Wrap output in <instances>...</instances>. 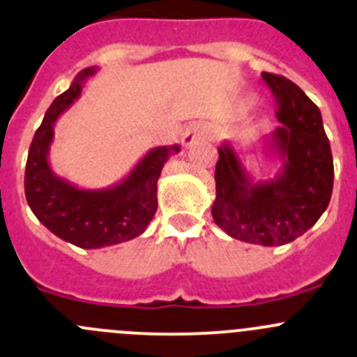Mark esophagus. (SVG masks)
<instances>
[{"instance_id": "1", "label": "esophagus", "mask_w": 357, "mask_h": 357, "mask_svg": "<svg viewBox=\"0 0 357 357\" xmlns=\"http://www.w3.org/2000/svg\"><path fill=\"white\" fill-rule=\"evenodd\" d=\"M207 136H209V129H207L206 123H200V122L190 123V126L186 127L185 132H183L181 143H183V146L188 148V146H192L195 141L204 139V137H207Z\"/></svg>"}]
</instances>
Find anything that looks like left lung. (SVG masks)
<instances>
[{
  "label": "left lung",
  "instance_id": "left-lung-1",
  "mask_svg": "<svg viewBox=\"0 0 357 357\" xmlns=\"http://www.w3.org/2000/svg\"><path fill=\"white\" fill-rule=\"evenodd\" d=\"M278 98L281 126L266 137L278 162L271 179H255L235 148H218L216 200L211 213L225 234L258 245L293 242L316 225L333 192V157L319 108L284 76L263 73Z\"/></svg>",
  "mask_w": 357,
  "mask_h": 357
}]
</instances>
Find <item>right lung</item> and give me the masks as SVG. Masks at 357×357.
<instances>
[{
    "mask_svg": "<svg viewBox=\"0 0 357 357\" xmlns=\"http://www.w3.org/2000/svg\"><path fill=\"white\" fill-rule=\"evenodd\" d=\"M98 71V66L82 69L68 91L52 102L34 132L24 176L26 199L34 216L59 238L82 249L106 248L139 237L157 211V183L164 164L181 150L179 144L153 148L126 178L108 188H79L55 174L48 162L55 122Z\"/></svg>",
    "mask_w": 357,
    "mask_h": 357,
    "instance_id": "obj_1",
    "label": "right lung"
}]
</instances>
